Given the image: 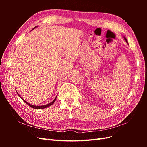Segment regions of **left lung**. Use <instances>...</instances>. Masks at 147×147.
Segmentation results:
<instances>
[{"instance_id":"1","label":"left lung","mask_w":147,"mask_h":147,"mask_svg":"<svg viewBox=\"0 0 147 147\" xmlns=\"http://www.w3.org/2000/svg\"><path fill=\"white\" fill-rule=\"evenodd\" d=\"M124 39H125V40H126V42L127 43V40H126V38L125 37H124Z\"/></svg>"}]
</instances>
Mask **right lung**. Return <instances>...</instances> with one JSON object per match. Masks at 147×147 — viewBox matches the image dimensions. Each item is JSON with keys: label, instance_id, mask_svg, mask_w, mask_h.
Listing matches in <instances>:
<instances>
[{"label": "right lung", "instance_id": "right-lung-1", "mask_svg": "<svg viewBox=\"0 0 147 147\" xmlns=\"http://www.w3.org/2000/svg\"><path fill=\"white\" fill-rule=\"evenodd\" d=\"M36 28V27H35L34 28ZM18 96H20V95H19V94H18ZM21 99H22V98H21ZM56 99V98H55L54 100H53V101H52V102H51V103L48 104H47V105H42V106H36V105H31V104H29V103H28L27 102L25 101V100H23V99H23V100H24V102H25V103H26V104H27L29 106H30V107H32V108H33V109H45V108L48 107H50V106H51V105H53V103H54V102H55Z\"/></svg>", "mask_w": 147, "mask_h": 147}]
</instances>
